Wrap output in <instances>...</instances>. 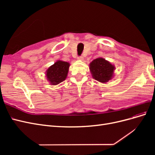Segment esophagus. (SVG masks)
I'll list each match as a JSON object with an SVG mask.
<instances>
[{"instance_id": "obj_1", "label": "esophagus", "mask_w": 155, "mask_h": 155, "mask_svg": "<svg viewBox=\"0 0 155 155\" xmlns=\"http://www.w3.org/2000/svg\"><path fill=\"white\" fill-rule=\"evenodd\" d=\"M78 59L79 60H81V61H83V56H79V57H78Z\"/></svg>"}]
</instances>
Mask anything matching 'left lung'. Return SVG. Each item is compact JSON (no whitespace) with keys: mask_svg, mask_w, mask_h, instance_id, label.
<instances>
[{"mask_svg":"<svg viewBox=\"0 0 155 155\" xmlns=\"http://www.w3.org/2000/svg\"><path fill=\"white\" fill-rule=\"evenodd\" d=\"M92 78L103 83H106L114 77V65L102 58H98L89 64Z\"/></svg>","mask_w":155,"mask_h":155,"instance_id":"8db88e82","label":"left lung"}]
</instances>
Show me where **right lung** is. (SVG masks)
Instances as JSON below:
<instances>
[{
    "label": "right lung",
    "mask_w": 155,
    "mask_h": 155,
    "mask_svg": "<svg viewBox=\"0 0 155 155\" xmlns=\"http://www.w3.org/2000/svg\"><path fill=\"white\" fill-rule=\"evenodd\" d=\"M70 64L68 62L58 60L46 71V77L51 85H58L66 79Z\"/></svg>",
    "instance_id": "obj_1"
}]
</instances>
